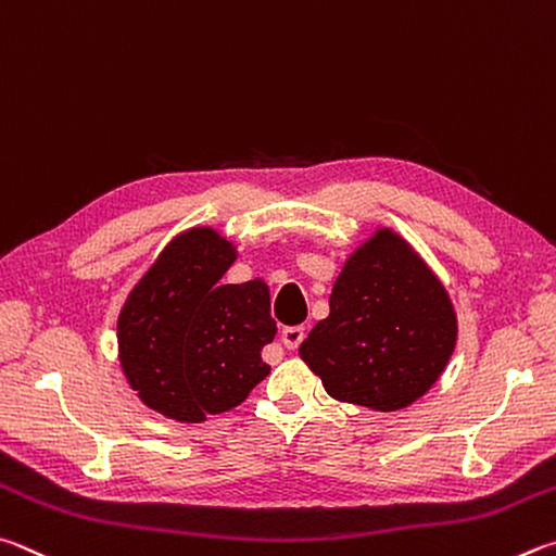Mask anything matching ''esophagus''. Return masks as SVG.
<instances>
[{"instance_id":"34e87169","label":"esophagus","mask_w":556,"mask_h":556,"mask_svg":"<svg viewBox=\"0 0 556 556\" xmlns=\"http://www.w3.org/2000/svg\"><path fill=\"white\" fill-rule=\"evenodd\" d=\"M305 337V327H283V332H280V342H283L286 349H298L300 342H303Z\"/></svg>"}]
</instances>
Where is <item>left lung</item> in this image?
<instances>
[{
	"mask_svg": "<svg viewBox=\"0 0 556 556\" xmlns=\"http://www.w3.org/2000/svg\"><path fill=\"white\" fill-rule=\"evenodd\" d=\"M456 344L444 286L391 229L358 247L334 280L329 317L300 356L337 401L401 410L442 376Z\"/></svg>",
	"mask_w": 556,
	"mask_h": 556,
	"instance_id": "left-lung-1",
	"label": "left lung"
}]
</instances>
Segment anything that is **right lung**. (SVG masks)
<instances>
[{
	"mask_svg": "<svg viewBox=\"0 0 556 556\" xmlns=\"http://www.w3.org/2000/svg\"><path fill=\"white\" fill-rule=\"evenodd\" d=\"M237 258L214 229H190L163 249L119 315V358L141 401L178 422H202L247 401L270 366L276 337L263 280L224 286Z\"/></svg>",
	"mask_w": 556,
	"mask_h": 556,
	"instance_id": "add662e5",
	"label": "right lung"
}]
</instances>
